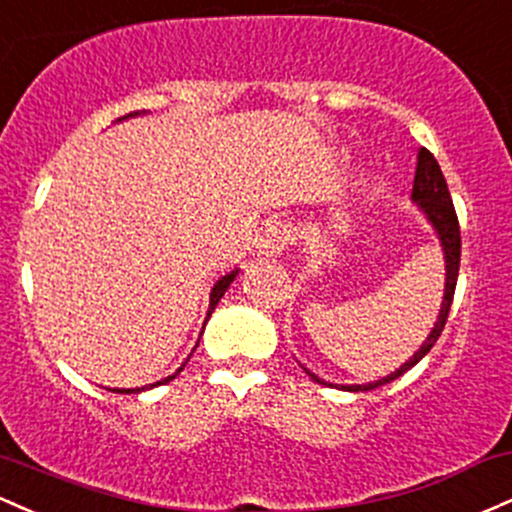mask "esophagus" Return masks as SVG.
<instances>
[{"label":"esophagus","instance_id":"obj_1","mask_svg":"<svg viewBox=\"0 0 512 512\" xmlns=\"http://www.w3.org/2000/svg\"><path fill=\"white\" fill-rule=\"evenodd\" d=\"M289 243H291V230L286 228L284 223H277V226L267 228L265 240H262V252H265L267 257H274L279 255V252H282Z\"/></svg>","mask_w":512,"mask_h":512}]
</instances>
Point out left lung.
Returning a JSON list of instances; mask_svg holds the SVG:
<instances>
[{"label":"left lung","instance_id":"8db88e82","mask_svg":"<svg viewBox=\"0 0 512 512\" xmlns=\"http://www.w3.org/2000/svg\"><path fill=\"white\" fill-rule=\"evenodd\" d=\"M413 201L420 206V211L425 213V218L430 221V226L435 228L437 238H440V245H442V252H445V299H442V308H440V316H437V323L435 328L430 330L428 340L420 345V350L415 352V355L408 359L406 364H401V369H396V372H391L389 376H384V379L379 381H372V384H350V386H338V384H328V381L318 379L316 374L308 372L306 374L311 376L313 381H318V384H325V386H335V389H342V391H372V389H379V386L389 384V381L398 379L401 374H406L408 369L415 367V364L420 362L428 352L432 350V345H435L437 338L442 335V330H445V323H447V316H449V306H452V299H454V289H457V277H459V257H462V235H459V221H457V211H454V204H452V196H449V189H447V182H445V174H442L440 165H437V160L432 157L430 150L420 148L418 153V167H415V179H413Z\"/></svg>","mask_w":512,"mask_h":512}]
</instances>
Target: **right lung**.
I'll return each instance as SVG.
<instances>
[{
    "label": "right lung",
    "instance_id": "obj_1",
    "mask_svg": "<svg viewBox=\"0 0 512 512\" xmlns=\"http://www.w3.org/2000/svg\"><path fill=\"white\" fill-rule=\"evenodd\" d=\"M128 116H138V111H133V114H128ZM128 116H123V119H128ZM235 274H238V269H235V272L226 274V277H221V279H218L216 284H213V289H211V301H209V313H206V318L211 316V313H213V308H216V303L221 301V296L226 294V289H228V286L233 284ZM182 369H184V364H182V367H179L177 372H174V374L165 376V379H162V381H155V384H150V386H143V389H114V393H138V391H145V389H153V386H162V384H167V381H172L174 376H177L179 372H182Z\"/></svg>",
    "mask_w": 512,
    "mask_h": 512
}]
</instances>
